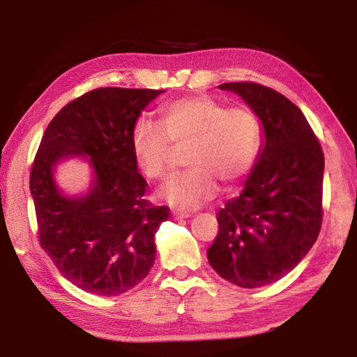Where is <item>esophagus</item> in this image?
Here are the masks:
<instances>
[{
  "mask_svg": "<svg viewBox=\"0 0 357 357\" xmlns=\"http://www.w3.org/2000/svg\"><path fill=\"white\" fill-rule=\"evenodd\" d=\"M192 214L190 213H184V211H179V209H174L173 211V217L174 219H178V220H181V219H189Z\"/></svg>",
  "mask_w": 357,
  "mask_h": 357,
  "instance_id": "esophagus-1",
  "label": "esophagus"
}]
</instances>
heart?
Segmentation results:
<instances>
[{
	"mask_svg": "<svg viewBox=\"0 0 357 357\" xmlns=\"http://www.w3.org/2000/svg\"><path fill=\"white\" fill-rule=\"evenodd\" d=\"M263 128L247 105L227 107L209 96H192L159 108L157 124L140 121L132 130L138 167L153 181L170 176L176 153L189 167L162 197L176 208H197L217 192V181L234 185L255 167Z\"/></svg>",
	"mask_w": 357,
	"mask_h": 357,
	"instance_id": "heart-1",
	"label": "heart"
}]
</instances>
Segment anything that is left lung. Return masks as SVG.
<instances>
[{
	"instance_id": "left-lung-1",
	"label": "left lung",
	"mask_w": 357,
	"mask_h": 357,
	"mask_svg": "<svg viewBox=\"0 0 357 357\" xmlns=\"http://www.w3.org/2000/svg\"><path fill=\"white\" fill-rule=\"evenodd\" d=\"M264 128L263 151L244 190L217 213L208 259L243 288L277 282L304 258L321 229L324 154L309 121L285 96L253 82L223 83Z\"/></svg>"
}]
</instances>
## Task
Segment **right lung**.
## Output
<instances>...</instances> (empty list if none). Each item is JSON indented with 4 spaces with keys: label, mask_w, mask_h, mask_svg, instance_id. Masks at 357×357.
<instances>
[{
    "label": "right lung",
    "mask_w": 357,
    "mask_h": 357,
    "mask_svg": "<svg viewBox=\"0 0 357 357\" xmlns=\"http://www.w3.org/2000/svg\"><path fill=\"white\" fill-rule=\"evenodd\" d=\"M164 89L98 88L70 100L50 121L29 173L39 244L75 287L100 296L129 291L149 274L155 233L168 206L144 198L148 183L137 168L132 130ZM86 153L96 181L83 199H68L52 183L64 155Z\"/></svg>",
    "instance_id": "right-lung-1"
}]
</instances>
